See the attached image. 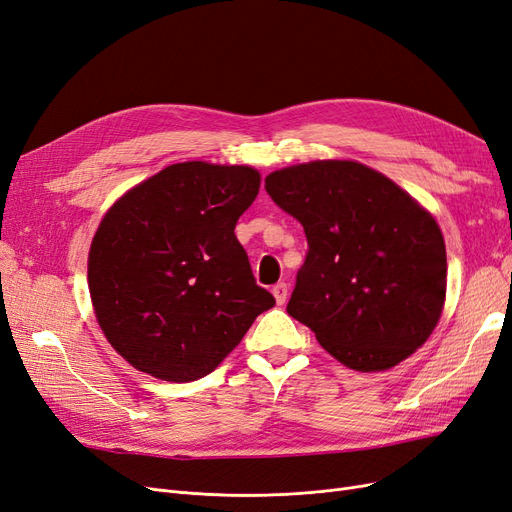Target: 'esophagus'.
I'll list each match as a JSON object with an SVG mask.
<instances>
[{"label":"esophagus","instance_id":"34e87169","mask_svg":"<svg viewBox=\"0 0 512 512\" xmlns=\"http://www.w3.org/2000/svg\"><path fill=\"white\" fill-rule=\"evenodd\" d=\"M272 293H274V297H276V304L278 306H282L287 301V295H289V287L285 285V282H278V285H274L272 287Z\"/></svg>","mask_w":512,"mask_h":512}]
</instances>
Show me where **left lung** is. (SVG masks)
<instances>
[{
	"label": "left lung",
	"instance_id": "1",
	"mask_svg": "<svg viewBox=\"0 0 512 512\" xmlns=\"http://www.w3.org/2000/svg\"><path fill=\"white\" fill-rule=\"evenodd\" d=\"M266 192L308 238L287 312L356 371H386L437 327L447 289L439 223L386 175L352 160L274 170Z\"/></svg>",
	"mask_w": 512,
	"mask_h": 512
}]
</instances>
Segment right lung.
I'll use <instances>...</instances> for the list:
<instances>
[{"mask_svg": "<svg viewBox=\"0 0 512 512\" xmlns=\"http://www.w3.org/2000/svg\"><path fill=\"white\" fill-rule=\"evenodd\" d=\"M259 183L251 166L181 162L109 208L90 244L88 289L107 342L132 367L200 380L276 304L234 234Z\"/></svg>", "mask_w": 512, "mask_h": 512, "instance_id": "obj_1", "label": "right lung"}]
</instances>
